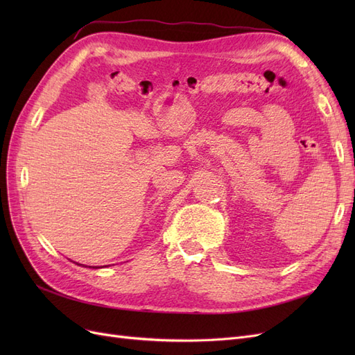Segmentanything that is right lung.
<instances>
[{
	"label": "right lung",
	"instance_id": "obj_1",
	"mask_svg": "<svg viewBox=\"0 0 355 355\" xmlns=\"http://www.w3.org/2000/svg\"><path fill=\"white\" fill-rule=\"evenodd\" d=\"M89 268H96V266H89Z\"/></svg>",
	"mask_w": 355,
	"mask_h": 355
}]
</instances>
